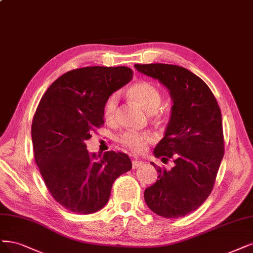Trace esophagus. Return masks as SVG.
<instances>
[{
	"label": "esophagus",
	"instance_id": "obj_1",
	"mask_svg": "<svg viewBox=\"0 0 253 253\" xmlns=\"http://www.w3.org/2000/svg\"><path fill=\"white\" fill-rule=\"evenodd\" d=\"M141 164H142L141 161H139V160H137V159H134V160L132 161V168H133V169H135L140 167Z\"/></svg>",
	"mask_w": 253,
	"mask_h": 253
}]
</instances>
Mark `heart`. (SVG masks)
<instances>
[{
    "mask_svg": "<svg viewBox=\"0 0 253 253\" xmlns=\"http://www.w3.org/2000/svg\"><path fill=\"white\" fill-rule=\"evenodd\" d=\"M128 95L133 100L149 113L156 114L157 109L159 108L161 103V93L157 86H155L150 82L140 81L129 86ZM118 106V96L117 94H112L106 100L102 110V115L107 123H113L116 118V112ZM155 141L153 135L149 133H138V132H128L124 133L119 137V142L125 145L129 151L135 153H142L145 151L150 143Z\"/></svg>",
    "mask_w": 253,
    "mask_h": 253,
    "instance_id": "obj_1",
    "label": "heart"
}]
</instances>
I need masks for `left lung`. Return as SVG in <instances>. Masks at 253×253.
Here are the masks:
<instances>
[{
  "label": "left lung",
  "mask_w": 253,
  "mask_h": 253,
  "mask_svg": "<svg viewBox=\"0 0 253 253\" xmlns=\"http://www.w3.org/2000/svg\"><path fill=\"white\" fill-rule=\"evenodd\" d=\"M139 72L169 90L171 115L154 155L172 159L167 170L153 165L158 180L144 190L146 205L156 214L176 219L201 206L213 188L224 156L221 110L211 90L187 69L169 64H136Z\"/></svg>",
  "instance_id": "1"
}]
</instances>
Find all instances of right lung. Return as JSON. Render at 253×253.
Segmentation results:
<instances>
[{"instance_id": "right-lung-1", "label": "right lung", "mask_w": 253, "mask_h": 253, "mask_svg": "<svg viewBox=\"0 0 253 253\" xmlns=\"http://www.w3.org/2000/svg\"><path fill=\"white\" fill-rule=\"evenodd\" d=\"M132 78L127 67H84L58 77L42 95L31 126L34 160L49 193L66 210H101L113 183L132 169L126 154L96 155L84 143L104 124V102Z\"/></svg>"}]
</instances>
